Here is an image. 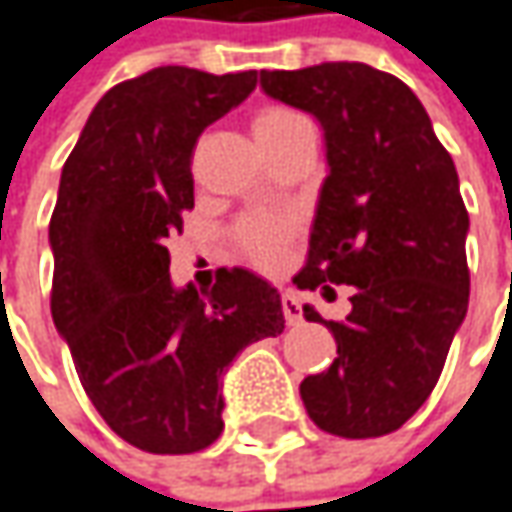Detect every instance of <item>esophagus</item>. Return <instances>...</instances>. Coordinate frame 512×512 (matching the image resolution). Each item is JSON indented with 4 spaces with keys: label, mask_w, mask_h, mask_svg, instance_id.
Wrapping results in <instances>:
<instances>
[{
    "label": "esophagus",
    "mask_w": 512,
    "mask_h": 512,
    "mask_svg": "<svg viewBox=\"0 0 512 512\" xmlns=\"http://www.w3.org/2000/svg\"><path fill=\"white\" fill-rule=\"evenodd\" d=\"M281 307H284L286 324H301V321H304V313H301V304H298V298H295V295H289V292H284V298H281Z\"/></svg>",
    "instance_id": "obj_1"
}]
</instances>
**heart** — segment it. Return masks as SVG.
Masks as SVG:
<instances>
[{"label":"heart","mask_w":512,"mask_h":512,"mask_svg":"<svg viewBox=\"0 0 512 512\" xmlns=\"http://www.w3.org/2000/svg\"><path fill=\"white\" fill-rule=\"evenodd\" d=\"M304 130H313L310 121L289 109V106H266L260 109L252 121V133H255L260 150L263 147H272L278 141H286L295 133H304ZM286 237V226L275 223V220H249L240 226V243L246 246V252L255 257L257 263H275L281 255V243Z\"/></svg>","instance_id":"1"}]
</instances>
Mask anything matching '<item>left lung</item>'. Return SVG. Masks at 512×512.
Here are the masks:
<instances>
[{
  "label": "left lung",
  "mask_w": 512,
  "mask_h": 512,
  "mask_svg": "<svg viewBox=\"0 0 512 512\" xmlns=\"http://www.w3.org/2000/svg\"><path fill=\"white\" fill-rule=\"evenodd\" d=\"M260 89L324 133L327 179L292 281L327 301L333 286L353 289L342 321L304 304L339 353L301 382L304 408L330 435L397 432L429 400L466 318L469 214L455 162L417 95L368 63L260 72Z\"/></svg>",
  "instance_id": "left-lung-1"
}]
</instances>
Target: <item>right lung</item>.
Here are the masks:
<instances>
[{
  "label": "right lung",
  "mask_w": 512,
  "mask_h": 512,
  "mask_svg": "<svg viewBox=\"0 0 512 512\" xmlns=\"http://www.w3.org/2000/svg\"><path fill=\"white\" fill-rule=\"evenodd\" d=\"M257 86V72L162 66L112 86L60 173L48 226L51 318L106 426L153 455L223 432L234 356L284 333L281 292L249 269L211 289L170 281L165 240L194 208L196 138Z\"/></svg>",
  "instance_id": "add662e5"
}]
</instances>
